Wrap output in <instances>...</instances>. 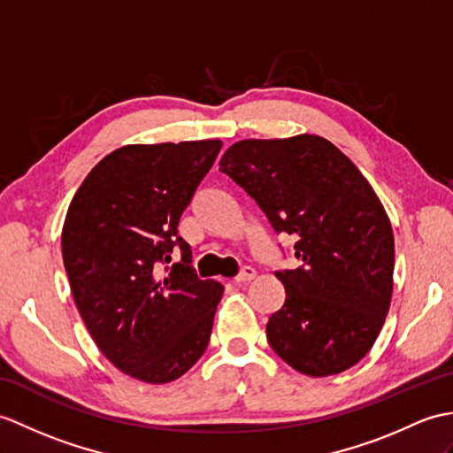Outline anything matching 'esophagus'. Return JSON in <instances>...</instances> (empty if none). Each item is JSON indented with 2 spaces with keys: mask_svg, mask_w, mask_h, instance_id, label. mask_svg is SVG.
I'll use <instances>...</instances> for the list:
<instances>
[{
  "mask_svg": "<svg viewBox=\"0 0 453 453\" xmlns=\"http://www.w3.org/2000/svg\"><path fill=\"white\" fill-rule=\"evenodd\" d=\"M257 278V270L250 268V266H245L243 270H241V274L235 278V283H249Z\"/></svg>",
  "mask_w": 453,
  "mask_h": 453,
  "instance_id": "obj_1",
  "label": "esophagus"
}]
</instances>
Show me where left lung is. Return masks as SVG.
<instances>
[{
    "label": "left lung",
    "instance_id": "obj_1",
    "mask_svg": "<svg viewBox=\"0 0 453 453\" xmlns=\"http://www.w3.org/2000/svg\"><path fill=\"white\" fill-rule=\"evenodd\" d=\"M278 234L297 237L301 266L276 272L286 303L266 338L297 372L340 374L371 351L394 291V231L366 177L319 134L245 139L219 160Z\"/></svg>",
    "mask_w": 453,
    "mask_h": 453
}]
</instances>
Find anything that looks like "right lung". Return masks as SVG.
Wrapping results in <instances>:
<instances>
[{"instance_id": "obj_1", "label": "right lung", "mask_w": 453, "mask_h": 453, "mask_svg": "<svg viewBox=\"0 0 453 453\" xmlns=\"http://www.w3.org/2000/svg\"><path fill=\"white\" fill-rule=\"evenodd\" d=\"M222 141L127 144L92 167L61 231L73 299L94 343L146 384L183 376L212 334L222 283L198 280L177 224ZM175 248L182 260L162 279Z\"/></svg>"}]
</instances>
